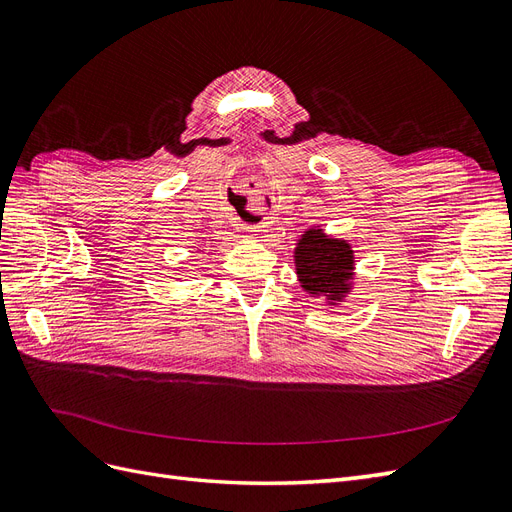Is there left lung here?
I'll return each mask as SVG.
<instances>
[{
	"mask_svg": "<svg viewBox=\"0 0 512 512\" xmlns=\"http://www.w3.org/2000/svg\"><path fill=\"white\" fill-rule=\"evenodd\" d=\"M295 270L300 285L310 295H325L334 306L351 291L353 246L346 240L325 236L323 229H308L295 246Z\"/></svg>",
	"mask_w": 512,
	"mask_h": 512,
	"instance_id": "8db88e82",
	"label": "left lung"
}]
</instances>
